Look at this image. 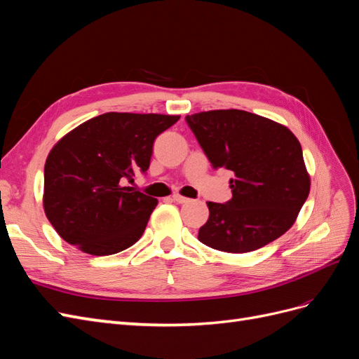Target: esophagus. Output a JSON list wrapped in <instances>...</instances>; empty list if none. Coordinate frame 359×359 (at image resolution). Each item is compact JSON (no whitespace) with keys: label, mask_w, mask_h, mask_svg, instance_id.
<instances>
[{"label":"esophagus","mask_w":359,"mask_h":359,"mask_svg":"<svg viewBox=\"0 0 359 359\" xmlns=\"http://www.w3.org/2000/svg\"><path fill=\"white\" fill-rule=\"evenodd\" d=\"M172 199L173 201H175V202H178V203H187L190 199L189 198H186V196H181V194H173V196H172Z\"/></svg>","instance_id":"esophagus-1"}]
</instances>
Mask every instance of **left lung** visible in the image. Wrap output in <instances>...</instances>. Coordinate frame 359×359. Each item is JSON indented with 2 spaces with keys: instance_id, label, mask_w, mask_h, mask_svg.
Returning a JSON list of instances; mask_svg holds the SVG:
<instances>
[{
  "instance_id": "obj_1",
  "label": "left lung",
  "mask_w": 359,
  "mask_h": 359,
  "mask_svg": "<svg viewBox=\"0 0 359 359\" xmlns=\"http://www.w3.org/2000/svg\"><path fill=\"white\" fill-rule=\"evenodd\" d=\"M215 169L232 170V199L208 202L199 241L224 253H248L273 243L292 224L310 193V173L290 130L240 109L186 116Z\"/></svg>"
}]
</instances>
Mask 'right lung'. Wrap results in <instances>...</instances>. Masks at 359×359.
I'll use <instances>...</instances> for the list:
<instances>
[{
	"instance_id": "right-lung-1",
	"label": "right lung",
	"mask_w": 359,
	"mask_h": 359,
	"mask_svg": "<svg viewBox=\"0 0 359 359\" xmlns=\"http://www.w3.org/2000/svg\"><path fill=\"white\" fill-rule=\"evenodd\" d=\"M180 115L107 112L64 135L45 163L43 210L64 241L109 256L142 236L156 198L126 187L149 168L156 137Z\"/></svg>"
}]
</instances>
